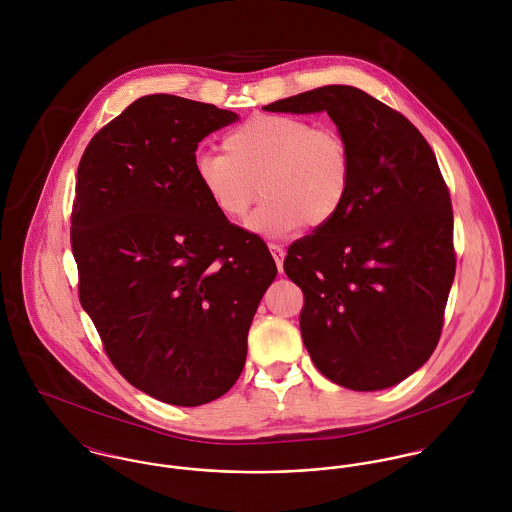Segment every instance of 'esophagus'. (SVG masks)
Wrapping results in <instances>:
<instances>
[{"mask_svg":"<svg viewBox=\"0 0 512 512\" xmlns=\"http://www.w3.org/2000/svg\"><path fill=\"white\" fill-rule=\"evenodd\" d=\"M270 252H272V256H274V260H276V266H278V270L282 272V270H284V258H286V250H284L280 244H270Z\"/></svg>","mask_w":512,"mask_h":512,"instance_id":"34e87169","label":"esophagus"}]
</instances>
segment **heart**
<instances>
[{
  "instance_id": "1",
  "label": "heart",
  "mask_w": 512,
  "mask_h": 512,
  "mask_svg": "<svg viewBox=\"0 0 512 512\" xmlns=\"http://www.w3.org/2000/svg\"><path fill=\"white\" fill-rule=\"evenodd\" d=\"M224 153H199L193 171L224 219L248 222L268 238H286L303 224L325 226L349 199L353 157L345 138L288 114H258L222 140Z\"/></svg>"
}]
</instances>
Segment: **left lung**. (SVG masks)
I'll return each mask as SVG.
<instances>
[{
	"mask_svg": "<svg viewBox=\"0 0 512 512\" xmlns=\"http://www.w3.org/2000/svg\"><path fill=\"white\" fill-rule=\"evenodd\" d=\"M327 112L353 157L339 215L288 248L299 329L323 376L370 392L402 382L438 347L455 276L453 211L436 153L400 112L331 84L264 106Z\"/></svg>",
	"mask_w": 512,
	"mask_h": 512,
	"instance_id": "obj_1",
	"label": "left lung"
}]
</instances>
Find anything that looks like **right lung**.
Instances as JSON below:
<instances>
[{
  "mask_svg": "<svg viewBox=\"0 0 512 512\" xmlns=\"http://www.w3.org/2000/svg\"><path fill=\"white\" fill-rule=\"evenodd\" d=\"M236 120L213 104L149 94L106 124L78 163L80 303L118 372L173 406L232 388L278 274L264 240L224 219L195 179L199 142Z\"/></svg>",
  "mask_w": 512,
  "mask_h": 512,
  "instance_id": "1",
  "label": "right lung"
}]
</instances>
